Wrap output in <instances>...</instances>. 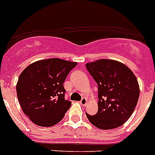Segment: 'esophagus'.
Masks as SVG:
<instances>
[{"label": "esophagus", "instance_id": "esophagus-1", "mask_svg": "<svg viewBox=\"0 0 155 155\" xmlns=\"http://www.w3.org/2000/svg\"><path fill=\"white\" fill-rule=\"evenodd\" d=\"M88 102V100L86 99V98H82L81 101V105H83V106H84V105H86V104H87Z\"/></svg>", "mask_w": 155, "mask_h": 155}]
</instances>
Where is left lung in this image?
<instances>
[{"label":"left lung","mask_w":155,"mask_h":155,"mask_svg":"<svg viewBox=\"0 0 155 155\" xmlns=\"http://www.w3.org/2000/svg\"><path fill=\"white\" fill-rule=\"evenodd\" d=\"M98 84V112L86 113L88 120L101 130L121 126L130 119L140 96V86L130 68L119 61L101 59L85 64Z\"/></svg>","instance_id":"left-lung-1"}]
</instances>
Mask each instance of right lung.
Listing matches in <instances>:
<instances>
[{"mask_svg":"<svg viewBox=\"0 0 155 155\" xmlns=\"http://www.w3.org/2000/svg\"><path fill=\"white\" fill-rule=\"evenodd\" d=\"M76 62L58 58L35 61L19 76L16 92L19 103L26 116L35 124L53 126L70 109L64 99V81Z\"/></svg>","mask_w":155,"mask_h":155,"instance_id":"obj_1","label":"right lung"}]
</instances>
